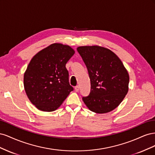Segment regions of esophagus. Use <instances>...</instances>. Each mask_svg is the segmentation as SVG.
<instances>
[{
    "label": "esophagus",
    "mask_w": 155,
    "mask_h": 155,
    "mask_svg": "<svg viewBox=\"0 0 155 155\" xmlns=\"http://www.w3.org/2000/svg\"><path fill=\"white\" fill-rule=\"evenodd\" d=\"M79 90V85H77L75 87V91H76V92H78Z\"/></svg>",
    "instance_id": "esophagus-1"
}]
</instances>
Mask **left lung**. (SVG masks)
Listing matches in <instances>:
<instances>
[{
	"label": "left lung",
	"mask_w": 155,
	"mask_h": 155,
	"mask_svg": "<svg viewBox=\"0 0 155 155\" xmlns=\"http://www.w3.org/2000/svg\"><path fill=\"white\" fill-rule=\"evenodd\" d=\"M91 79V92L83 101L91 111L104 114L114 110L129 90V76L114 52L98 46H79Z\"/></svg>",
	"instance_id": "8db88e82"
}]
</instances>
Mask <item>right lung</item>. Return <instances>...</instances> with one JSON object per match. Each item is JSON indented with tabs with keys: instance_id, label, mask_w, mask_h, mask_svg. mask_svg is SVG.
<instances>
[{
	"instance_id": "obj_1",
	"label": "right lung",
	"mask_w": 155,
	"mask_h": 155,
	"mask_svg": "<svg viewBox=\"0 0 155 155\" xmlns=\"http://www.w3.org/2000/svg\"><path fill=\"white\" fill-rule=\"evenodd\" d=\"M74 53L68 45L54 43L30 61L24 75V87L28 97L39 110H55L74 90L66 64Z\"/></svg>"
}]
</instances>
